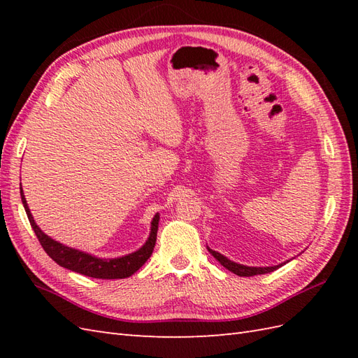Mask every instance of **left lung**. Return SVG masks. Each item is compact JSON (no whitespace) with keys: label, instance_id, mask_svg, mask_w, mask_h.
Instances as JSON below:
<instances>
[{"label":"left lung","instance_id":"obj_1","mask_svg":"<svg viewBox=\"0 0 358 358\" xmlns=\"http://www.w3.org/2000/svg\"><path fill=\"white\" fill-rule=\"evenodd\" d=\"M208 250H209L212 255H214L215 260H218L220 264L224 266L227 271L234 272L235 275H238V277H252V275H262V273H269L272 271L281 268V266L286 264L287 262L292 260V258H291V260H286L285 263H280L277 266H264V268H260V266H245V264L235 263V262L229 260V258H227V257H224L223 254H220V252H217V250L210 249V248H208Z\"/></svg>","mask_w":358,"mask_h":358}]
</instances>
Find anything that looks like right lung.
I'll use <instances>...</instances> for the list:
<instances>
[{"label": "right lung", "mask_w": 358, "mask_h": 358, "mask_svg": "<svg viewBox=\"0 0 358 358\" xmlns=\"http://www.w3.org/2000/svg\"><path fill=\"white\" fill-rule=\"evenodd\" d=\"M20 191H21L22 206H24V209H26L30 226H32V229L35 231L38 240H40L43 249L45 250V254H48L57 264L63 266V268H66V269L83 273V275H87V277L103 278V280L127 278L148 262V258L152 255V250H154V248H155L158 222H159L158 214H155V217L152 218L150 232H149V237H148L146 243H144L140 249H136L135 252H131L127 255L117 257V258H100V257H95L92 254L83 252V250H78L75 248L66 246V245H63V243L50 238L49 235H45L40 229V226L35 223L32 214H30V209L27 206V201H26L24 192H22V187H20Z\"/></svg>", "instance_id": "add662e5"}]
</instances>
